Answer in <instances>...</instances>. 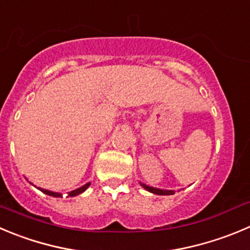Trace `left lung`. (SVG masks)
Here are the masks:
<instances>
[{
  "label": "left lung",
  "instance_id": "left-lung-1",
  "mask_svg": "<svg viewBox=\"0 0 250 250\" xmlns=\"http://www.w3.org/2000/svg\"><path fill=\"white\" fill-rule=\"evenodd\" d=\"M140 185H141L145 190L152 192V194H156V195H173L174 194V190H166V189H159V188L149 187V185H146L145 183H142V182H140Z\"/></svg>",
  "mask_w": 250,
  "mask_h": 250
}]
</instances>
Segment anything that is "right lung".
<instances>
[{"mask_svg": "<svg viewBox=\"0 0 250 250\" xmlns=\"http://www.w3.org/2000/svg\"><path fill=\"white\" fill-rule=\"evenodd\" d=\"M32 184V183H30ZM91 185V183H87V184L82 185L81 188H78V189H75L72 190V191L68 192V196H76V195H80L82 194L83 191H85V190L88 189V187ZM38 189L40 190V191H42L44 194L46 195H50V196H54V198H62V194L61 192H55V191H50V190H46V189H42V188H38Z\"/></svg>", "mask_w": 250, "mask_h": 250, "instance_id": "1", "label": "right lung"}]
</instances>
